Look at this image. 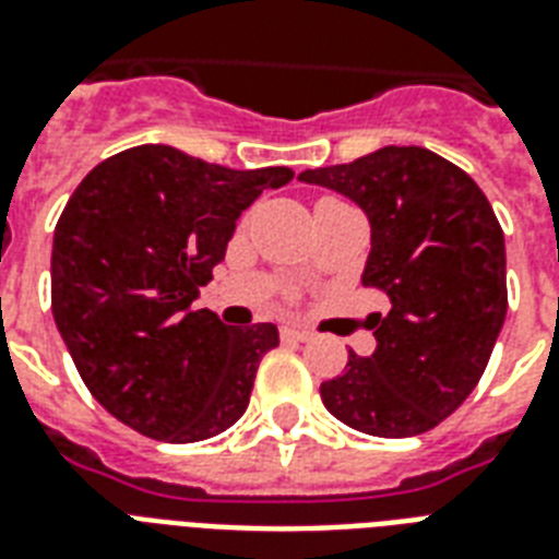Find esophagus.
Masks as SVG:
<instances>
[{"instance_id":"1","label":"esophagus","mask_w":559,"mask_h":559,"mask_svg":"<svg viewBox=\"0 0 559 559\" xmlns=\"http://www.w3.org/2000/svg\"><path fill=\"white\" fill-rule=\"evenodd\" d=\"M280 333H283L285 342H309V338H312V333H309V330H300V326H283Z\"/></svg>"}]
</instances>
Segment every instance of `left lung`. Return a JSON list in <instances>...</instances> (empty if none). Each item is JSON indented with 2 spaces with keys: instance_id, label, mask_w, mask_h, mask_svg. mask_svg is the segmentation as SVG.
Instances as JSON below:
<instances>
[{
  "instance_id": "1",
  "label": "left lung",
  "mask_w": 559,
  "mask_h": 559,
  "mask_svg": "<svg viewBox=\"0 0 559 559\" xmlns=\"http://www.w3.org/2000/svg\"><path fill=\"white\" fill-rule=\"evenodd\" d=\"M362 205L371 255L362 285L389 297L377 350L347 354L321 401L354 430L406 439L433 430L472 394L507 314V255L492 205L472 176L424 146H383L304 170Z\"/></svg>"
}]
</instances>
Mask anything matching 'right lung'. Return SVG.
Here are the masks:
<instances>
[{
  "mask_svg": "<svg viewBox=\"0 0 559 559\" xmlns=\"http://www.w3.org/2000/svg\"><path fill=\"white\" fill-rule=\"evenodd\" d=\"M292 167L233 170L165 144L105 158L56 224L52 314L79 374L117 421L158 442L233 427L274 324L226 326L194 300L235 221Z\"/></svg>",
  "mask_w": 559,
  "mask_h": 559,
  "instance_id": "add662e5",
  "label": "right lung"
}]
</instances>
